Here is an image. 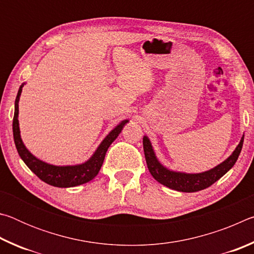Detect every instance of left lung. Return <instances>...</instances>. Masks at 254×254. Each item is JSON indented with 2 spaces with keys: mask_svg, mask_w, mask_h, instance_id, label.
Here are the masks:
<instances>
[{
  "mask_svg": "<svg viewBox=\"0 0 254 254\" xmlns=\"http://www.w3.org/2000/svg\"><path fill=\"white\" fill-rule=\"evenodd\" d=\"M243 140L244 135L241 139L238 147L234 150V152L224 162H222L221 165L216 166L215 168L201 174L175 173V171H170L165 168L157 160L151 147V143H150L147 136H143V150L148 169L157 182L165 185L166 187L175 189V190L184 192H194L209 187L210 185L217 182L218 179L223 177L234 166V163L238 160L241 150H242Z\"/></svg>",
  "mask_w": 254,
  "mask_h": 254,
  "instance_id": "1",
  "label": "left lung"
}]
</instances>
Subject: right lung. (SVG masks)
<instances>
[{"instance_id":"right-lung-1","label":"right lung","mask_w":254,"mask_h":254,"mask_svg":"<svg viewBox=\"0 0 254 254\" xmlns=\"http://www.w3.org/2000/svg\"><path fill=\"white\" fill-rule=\"evenodd\" d=\"M22 86L19 88L18 95L15 98V107H14V117H13V137H14V143L16 150L20 154V157L24 161L25 165L29 167V169L32 171L34 175H37L38 178H40L42 182L51 185L55 187H74L78 186V185L88 183L89 180H92L95 176L98 174L101 167L104 161L105 154L107 149H109L112 142L117 139L118 135L121 133L124 124L127 122V120H124L119 126L110 132V134L107 135L103 142L100 144V147L97 148L95 153L93 154V157L89 159L88 161L81 165L77 166H65V167H58L53 166L49 163H46L44 161L39 160L34 156L30 153L27 148L24 147V144L21 140L20 136V130H19V100L21 92H22Z\"/></svg>"}]
</instances>
